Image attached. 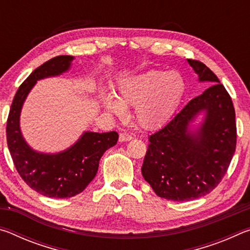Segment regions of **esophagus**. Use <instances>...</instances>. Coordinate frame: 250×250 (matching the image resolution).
Wrapping results in <instances>:
<instances>
[{"instance_id": "34e87169", "label": "esophagus", "mask_w": 250, "mask_h": 250, "mask_svg": "<svg viewBox=\"0 0 250 250\" xmlns=\"http://www.w3.org/2000/svg\"><path fill=\"white\" fill-rule=\"evenodd\" d=\"M132 135L131 134H129V133H126V132H121L120 133V135H119V141L120 142H125V141H130V140H132Z\"/></svg>"}]
</instances>
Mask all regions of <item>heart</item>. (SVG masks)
<instances>
[{
  "label": "heart",
  "instance_id": "obj_1",
  "mask_svg": "<svg viewBox=\"0 0 250 250\" xmlns=\"http://www.w3.org/2000/svg\"><path fill=\"white\" fill-rule=\"evenodd\" d=\"M185 82L177 71L151 69L122 79L115 96L103 90L104 108L117 116L124 115L125 105H134V118L143 128L163 125L183 97Z\"/></svg>",
  "mask_w": 250,
  "mask_h": 250
}]
</instances>
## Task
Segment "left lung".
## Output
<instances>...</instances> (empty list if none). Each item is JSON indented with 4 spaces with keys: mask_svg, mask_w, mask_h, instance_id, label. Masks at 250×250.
Instances as JSON below:
<instances>
[{
    "mask_svg": "<svg viewBox=\"0 0 250 250\" xmlns=\"http://www.w3.org/2000/svg\"><path fill=\"white\" fill-rule=\"evenodd\" d=\"M188 62L200 82L213 84L150 135L141 167L156 195L175 202L192 201L213 191L236 149L235 109L229 94L206 65ZM203 111L205 120L192 131L189 124Z\"/></svg>",
    "mask_w": 250,
    "mask_h": 250,
    "instance_id": "obj_1",
    "label": "left lung"
}]
</instances>
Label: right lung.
Listing matches in <instances>:
<instances>
[{
	"instance_id": "add662e5",
	"label": "right lung",
	"mask_w": 250,
	"mask_h": 250,
	"mask_svg": "<svg viewBox=\"0 0 250 250\" xmlns=\"http://www.w3.org/2000/svg\"><path fill=\"white\" fill-rule=\"evenodd\" d=\"M73 61V56L62 55L34 70L16 91L7 118V146L16 170L29 188L47 197L66 198L82 193L96 176L101 156L119 138L116 131H86L74 146L53 154L33 150L24 140L20 116L28 92L37 80L65 73Z\"/></svg>"
}]
</instances>
